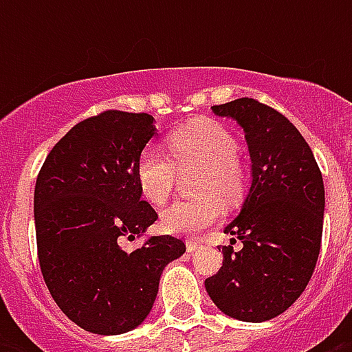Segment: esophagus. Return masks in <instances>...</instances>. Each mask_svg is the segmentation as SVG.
Returning <instances> with one entry per match:
<instances>
[{"label":"esophagus","mask_w":352,"mask_h":352,"mask_svg":"<svg viewBox=\"0 0 352 352\" xmlns=\"http://www.w3.org/2000/svg\"><path fill=\"white\" fill-rule=\"evenodd\" d=\"M201 246H203V243H201L199 239H188L186 241V250L190 252V254H192V252H195V250H199Z\"/></svg>","instance_id":"34e87169"}]
</instances>
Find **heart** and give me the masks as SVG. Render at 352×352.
<instances>
[{
  "mask_svg": "<svg viewBox=\"0 0 352 352\" xmlns=\"http://www.w3.org/2000/svg\"><path fill=\"white\" fill-rule=\"evenodd\" d=\"M170 157L159 149H144L137 162L140 192L155 206L171 197L179 173L195 171L193 192L203 197L179 201L162 212V226L171 234H197L219 219L223 204L237 203L245 193V173L237 162L239 146L225 126L197 120L168 138Z\"/></svg>",
  "mask_w": 352,
  "mask_h": 352,
  "instance_id": "1",
  "label": "heart"
}]
</instances>
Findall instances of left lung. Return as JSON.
<instances>
[{
	"instance_id": "8db88e82",
	"label": "left lung",
	"mask_w": 352,
	"mask_h": 352,
	"mask_svg": "<svg viewBox=\"0 0 352 352\" xmlns=\"http://www.w3.org/2000/svg\"><path fill=\"white\" fill-rule=\"evenodd\" d=\"M212 111L245 133L252 184L225 228L243 246L234 251L233 237L223 246V267L204 287L226 316L267 322L300 298L316 267L325 212L322 171L294 124L272 107L237 98Z\"/></svg>"
}]
</instances>
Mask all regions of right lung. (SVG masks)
Listing matches in <instances>:
<instances>
[{"mask_svg": "<svg viewBox=\"0 0 352 352\" xmlns=\"http://www.w3.org/2000/svg\"><path fill=\"white\" fill-rule=\"evenodd\" d=\"M148 113L104 111L80 122L51 149L34 188L38 259L52 300L84 331L104 336L137 329L148 318L168 263L186 246L155 235L157 221L137 182L138 157L157 135Z\"/></svg>", "mask_w": 352, "mask_h": 352, "instance_id": "1", "label": "right lung"}]
</instances>
